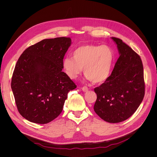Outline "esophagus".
Masks as SVG:
<instances>
[{"instance_id": "1", "label": "esophagus", "mask_w": 157, "mask_h": 157, "mask_svg": "<svg viewBox=\"0 0 157 157\" xmlns=\"http://www.w3.org/2000/svg\"><path fill=\"white\" fill-rule=\"evenodd\" d=\"M82 91H84V92H87V91H88L89 89H88V87H86V86H84V87H82Z\"/></svg>"}]
</instances>
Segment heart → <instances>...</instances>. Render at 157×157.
Wrapping results in <instances>:
<instances>
[{"label":"heart","mask_w":157,"mask_h":157,"mask_svg":"<svg viewBox=\"0 0 157 157\" xmlns=\"http://www.w3.org/2000/svg\"><path fill=\"white\" fill-rule=\"evenodd\" d=\"M73 58L66 57L62 65L66 75L76 78L82 71L94 84H101L109 78L114 59V53L107 45L84 44L72 53Z\"/></svg>","instance_id":"b5f03b06"}]
</instances>
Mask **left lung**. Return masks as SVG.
I'll return each mask as SVG.
<instances>
[{"label":"left lung","mask_w":157,"mask_h":157,"mask_svg":"<svg viewBox=\"0 0 157 157\" xmlns=\"http://www.w3.org/2000/svg\"><path fill=\"white\" fill-rule=\"evenodd\" d=\"M120 55L111 75L95 87V113L104 121L118 123L137 110L145 95L144 68L140 56L122 40L111 37Z\"/></svg>","instance_id":"obj_1"}]
</instances>
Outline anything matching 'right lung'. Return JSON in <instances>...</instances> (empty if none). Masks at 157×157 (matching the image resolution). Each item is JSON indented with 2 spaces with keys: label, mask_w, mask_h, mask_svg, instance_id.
Wrapping results in <instances>:
<instances>
[{
  "label": "right lung",
  "mask_w": 157,
  "mask_h": 157,
  "mask_svg": "<svg viewBox=\"0 0 157 157\" xmlns=\"http://www.w3.org/2000/svg\"><path fill=\"white\" fill-rule=\"evenodd\" d=\"M69 37L44 39L21 55L12 75L11 87L20 115L40 124L49 123L62 112L68 93L76 87L62 71Z\"/></svg>",
  "instance_id": "right-lung-1"
}]
</instances>
